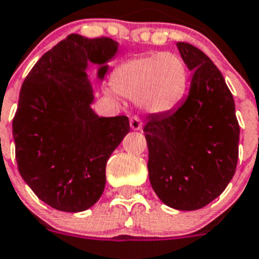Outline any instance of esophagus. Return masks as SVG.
Masks as SVG:
<instances>
[{
    "label": "esophagus",
    "mask_w": 259,
    "mask_h": 259,
    "mask_svg": "<svg viewBox=\"0 0 259 259\" xmlns=\"http://www.w3.org/2000/svg\"><path fill=\"white\" fill-rule=\"evenodd\" d=\"M142 120H140L139 117L134 116L130 120V125H131V130H134V131H139V130H142Z\"/></svg>",
    "instance_id": "1"
}]
</instances>
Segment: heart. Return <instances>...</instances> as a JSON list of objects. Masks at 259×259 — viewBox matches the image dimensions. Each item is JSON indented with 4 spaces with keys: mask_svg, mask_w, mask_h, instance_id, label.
<instances>
[{
    "mask_svg": "<svg viewBox=\"0 0 259 259\" xmlns=\"http://www.w3.org/2000/svg\"><path fill=\"white\" fill-rule=\"evenodd\" d=\"M188 68L172 52H155L130 59L113 72V90L138 101L150 115H168L177 111L188 91Z\"/></svg>",
    "mask_w": 259,
    "mask_h": 259,
    "instance_id": "b5f03b06",
    "label": "heart"
}]
</instances>
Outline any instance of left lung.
I'll return each mask as SVG.
<instances>
[{"label": "left lung", "instance_id": "1", "mask_svg": "<svg viewBox=\"0 0 259 259\" xmlns=\"http://www.w3.org/2000/svg\"><path fill=\"white\" fill-rule=\"evenodd\" d=\"M191 73L186 100L168 115H152L143 128L148 177L168 207L192 211L218 198L235 174L239 124L222 73L203 52L177 44Z\"/></svg>", "mask_w": 259, "mask_h": 259}]
</instances>
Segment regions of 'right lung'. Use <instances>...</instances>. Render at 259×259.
Wrapping results in <instances>:
<instances>
[{
	"label": "right lung",
	"mask_w": 259,
	"mask_h": 259,
	"mask_svg": "<svg viewBox=\"0 0 259 259\" xmlns=\"http://www.w3.org/2000/svg\"><path fill=\"white\" fill-rule=\"evenodd\" d=\"M119 42L69 34L25 78L13 119L18 171L42 202L67 212L92 207L105 187V165L130 132L127 116L100 117L91 104L97 78L108 72Z\"/></svg>",
	"instance_id": "add662e5"
}]
</instances>
